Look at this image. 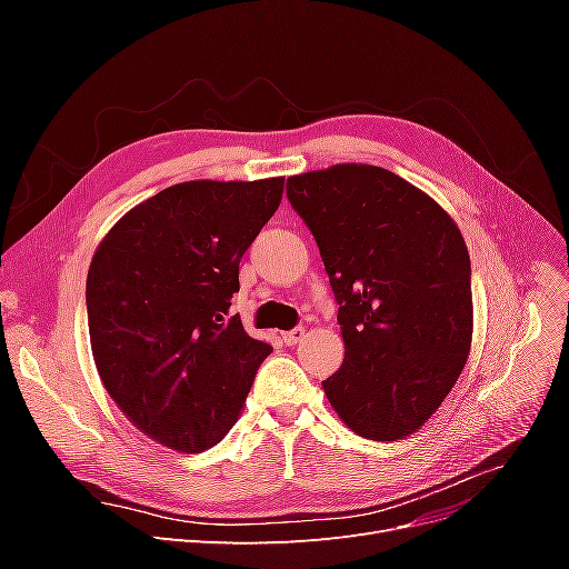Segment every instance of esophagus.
<instances>
[{"label":"esophagus","mask_w":569,"mask_h":569,"mask_svg":"<svg viewBox=\"0 0 569 569\" xmlns=\"http://www.w3.org/2000/svg\"><path fill=\"white\" fill-rule=\"evenodd\" d=\"M303 337H306V330H303V327H295V330L282 332V341L287 343V347H295V343H299Z\"/></svg>","instance_id":"1"}]
</instances>
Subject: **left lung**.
Segmentation results:
<instances>
[{
  "label": "left lung",
  "mask_w": 569,
  "mask_h": 569,
  "mask_svg": "<svg viewBox=\"0 0 569 569\" xmlns=\"http://www.w3.org/2000/svg\"><path fill=\"white\" fill-rule=\"evenodd\" d=\"M339 303L343 363L322 389L356 435L403 439L435 416L472 341L470 256L451 216L391 170L287 178Z\"/></svg>",
  "instance_id": "1"
}]
</instances>
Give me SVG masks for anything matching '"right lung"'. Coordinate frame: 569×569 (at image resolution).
<instances>
[{"label": "right lung", "instance_id": "1", "mask_svg": "<svg viewBox=\"0 0 569 569\" xmlns=\"http://www.w3.org/2000/svg\"><path fill=\"white\" fill-rule=\"evenodd\" d=\"M282 189L284 178L180 182L134 206L94 251L84 301L101 382L134 427L180 453L228 435L272 351L230 299Z\"/></svg>", "mask_w": 569, "mask_h": 569}]
</instances>
